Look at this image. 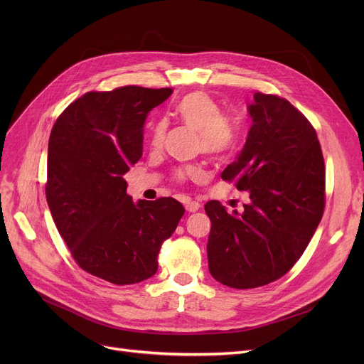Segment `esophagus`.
<instances>
[{"mask_svg":"<svg viewBox=\"0 0 364 364\" xmlns=\"http://www.w3.org/2000/svg\"><path fill=\"white\" fill-rule=\"evenodd\" d=\"M184 208H186V211H187V213H196L198 209L200 208V205H199V202H196V200L186 199V202H184Z\"/></svg>","mask_w":364,"mask_h":364,"instance_id":"esophagus-1","label":"esophagus"}]
</instances>
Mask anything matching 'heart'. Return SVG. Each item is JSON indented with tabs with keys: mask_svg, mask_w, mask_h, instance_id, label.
Segmentation results:
<instances>
[{
	"mask_svg": "<svg viewBox=\"0 0 364 364\" xmlns=\"http://www.w3.org/2000/svg\"><path fill=\"white\" fill-rule=\"evenodd\" d=\"M176 113L187 127L199 132L200 149L206 155L223 156L235 147L237 131L233 121L221 114L220 105L208 94L196 91L184 95L176 106ZM165 132V121H159L153 125L150 137L153 149L162 147ZM199 176L200 171L196 168H188L178 172L180 178Z\"/></svg>",
	"mask_w": 364,
	"mask_h": 364,
	"instance_id": "b5f03b06",
	"label": "heart"
}]
</instances>
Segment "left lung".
Masks as SVG:
<instances>
[{"instance_id": "obj_1", "label": "left lung", "mask_w": 364, "mask_h": 364, "mask_svg": "<svg viewBox=\"0 0 364 364\" xmlns=\"http://www.w3.org/2000/svg\"><path fill=\"white\" fill-rule=\"evenodd\" d=\"M252 125L223 180L250 192L243 213L228 214L218 200L211 220L208 265L230 288L251 289L288 273L309 246L324 209V161L313 125L288 100L254 94Z\"/></svg>"}]
</instances>
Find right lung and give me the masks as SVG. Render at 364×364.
I'll return each instance as SVG.
<instances>
[{
  "label": "right lung",
  "instance_id": "add662e5",
  "mask_svg": "<svg viewBox=\"0 0 364 364\" xmlns=\"http://www.w3.org/2000/svg\"><path fill=\"white\" fill-rule=\"evenodd\" d=\"M171 88L91 91L57 118L48 140L47 203L82 270L114 284L158 270L164 240L184 214L172 198L134 202L124 174L143 155V127Z\"/></svg>",
  "mask_w": 364,
  "mask_h": 364
}]
</instances>
